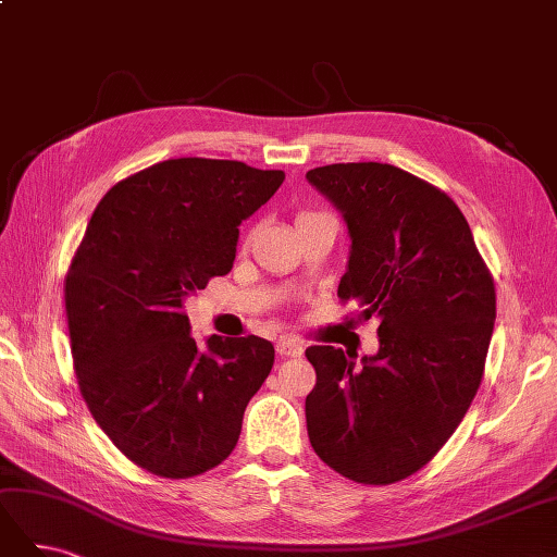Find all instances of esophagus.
I'll list each match as a JSON object with an SVG mask.
<instances>
[{
  "instance_id": "1",
  "label": "esophagus",
  "mask_w": 557,
  "mask_h": 557,
  "mask_svg": "<svg viewBox=\"0 0 557 557\" xmlns=\"http://www.w3.org/2000/svg\"><path fill=\"white\" fill-rule=\"evenodd\" d=\"M301 344L297 339H293V336H281V339L276 342V352L281 358H299L301 356Z\"/></svg>"
}]
</instances>
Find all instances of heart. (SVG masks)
Wrapping results in <instances>:
<instances>
[{"label":"heart","mask_w":557,"mask_h":557,"mask_svg":"<svg viewBox=\"0 0 557 557\" xmlns=\"http://www.w3.org/2000/svg\"><path fill=\"white\" fill-rule=\"evenodd\" d=\"M320 215H325V213H315V211H299V213H297V225L307 223V221H313V218H320Z\"/></svg>","instance_id":"obj_1"}]
</instances>
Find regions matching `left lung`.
Masks as SVG:
<instances>
[{
	"instance_id": "obj_1",
	"label": "left lung",
	"mask_w": 557,
	"mask_h": 557,
	"mask_svg": "<svg viewBox=\"0 0 557 557\" xmlns=\"http://www.w3.org/2000/svg\"><path fill=\"white\" fill-rule=\"evenodd\" d=\"M350 234L342 301L379 318V352L350 362L311 346L307 430L342 476L385 485L425 467L460 425L495 325V283L455 201L393 164L339 162L307 172Z\"/></svg>"
}]
</instances>
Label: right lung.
Wrapping results in <instances>:
<instances>
[{"label": "right lung", "instance_id": "right-lung-1", "mask_svg": "<svg viewBox=\"0 0 557 557\" xmlns=\"http://www.w3.org/2000/svg\"><path fill=\"white\" fill-rule=\"evenodd\" d=\"M285 174L237 160H164L99 201L64 278L74 372L97 425L127 460L164 479L221 465L246 404L272 372L256 334L190 336L183 299L225 276L239 225Z\"/></svg>", "mask_w": 557, "mask_h": 557}]
</instances>
